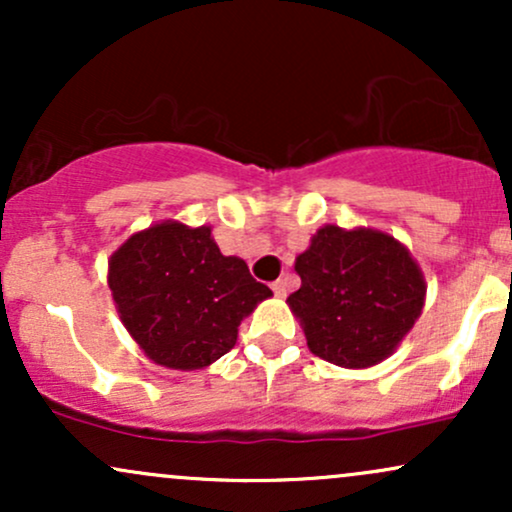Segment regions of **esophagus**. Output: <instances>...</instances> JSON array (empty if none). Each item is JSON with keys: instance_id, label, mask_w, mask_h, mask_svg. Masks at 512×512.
Here are the masks:
<instances>
[{"instance_id": "1", "label": "esophagus", "mask_w": 512, "mask_h": 512, "mask_svg": "<svg viewBox=\"0 0 512 512\" xmlns=\"http://www.w3.org/2000/svg\"><path fill=\"white\" fill-rule=\"evenodd\" d=\"M272 291H274L279 298H284V296H286V281H284V279H276L274 284H272Z\"/></svg>"}]
</instances>
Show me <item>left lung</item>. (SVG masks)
<instances>
[{
    "instance_id": "1",
    "label": "left lung",
    "mask_w": 512,
    "mask_h": 512,
    "mask_svg": "<svg viewBox=\"0 0 512 512\" xmlns=\"http://www.w3.org/2000/svg\"><path fill=\"white\" fill-rule=\"evenodd\" d=\"M301 289L286 303L308 349L342 368L380 363L419 320L426 281L399 240L373 228L322 226L296 257Z\"/></svg>"
}]
</instances>
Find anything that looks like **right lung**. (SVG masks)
Returning <instances> with one entry per match:
<instances>
[{"label": "right lung", "instance_id": "add662e5", "mask_svg": "<svg viewBox=\"0 0 512 512\" xmlns=\"http://www.w3.org/2000/svg\"><path fill=\"white\" fill-rule=\"evenodd\" d=\"M120 320L158 366L197 370L236 346L240 320L272 296L240 257L221 255L209 226L154 223L108 262Z\"/></svg>", "mask_w": 512, "mask_h": 512}]
</instances>
